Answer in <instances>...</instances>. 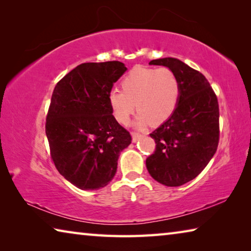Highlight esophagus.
I'll return each mask as SVG.
<instances>
[{"instance_id": "esophagus-1", "label": "esophagus", "mask_w": 251, "mask_h": 251, "mask_svg": "<svg viewBox=\"0 0 251 251\" xmlns=\"http://www.w3.org/2000/svg\"><path fill=\"white\" fill-rule=\"evenodd\" d=\"M142 136V134H139V133H135V131H133V133H131V138H133V142L134 143H136L138 141V138L141 137Z\"/></svg>"}]
</instances>
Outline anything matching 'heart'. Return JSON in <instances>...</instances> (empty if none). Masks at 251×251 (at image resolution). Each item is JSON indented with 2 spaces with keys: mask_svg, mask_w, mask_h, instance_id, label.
<instances>
[{
  "mask_svg": "<svg viewBox=\"0 0 251 251\" xmlns=\"http://www.w3.org/2000/svg\"><path fill=\"white\" fill-rule=\"evenodd\" d=\"M122 90L113 88L107 99L113 115L126 124L136 108L138 115L135 124L144 126L160 124L175 110L180 94V84L176 74L167 67L151 69L136 66L122 79Z\"/></svg>",
  "mask_w": 251,
  "mask_h": 251,
  "instance_id": "heart-1",
  "label": "heart"
}]
</instances>
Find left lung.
<instances>
[{
	"label": "left lung",
	"mask_w": 251,
	"mask_h": 251,
	"mask_svg": "<svg viewBox=\"0 0 251 251\" xmlns=\"http://www.w3.org/2000/svg\"><path fill=\"white\" fill-rule=\"evenodd\" d=\"M151 65H163L176 74L180 84L175 110L151 134L154 154L146 159L151 176L169 187L193 180L215 155L219 142L217 96L201 72L177 58L152 59Z\"/></svg>",
	"instance_id": "1"
}]
</instances>
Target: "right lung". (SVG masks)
<instances>
[{
  "mask_svg": "<svg viewBox=\"0 0 251 251\" xmlns=\"http://www.w3.org/2000/svg\"><path fill=\"white\" fill-rule=\"evenodd\" d=\"M126 70L118 61L83 63L53 91L45 124L50 157L58 173L79 189L108 185L121 151L131 143L107 99Z\"/></svg>",
  "mask_w": 251,
  "mask_h": 251,
  "instance_id": "obj_1",
  "label": "right lung"
}]
</instances>
